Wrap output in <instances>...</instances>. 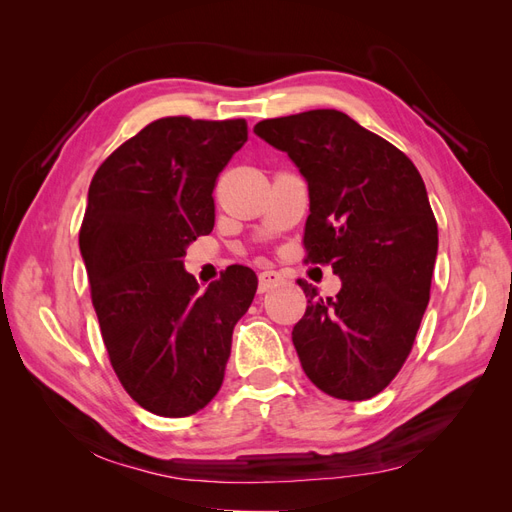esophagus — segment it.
<instances>
[{
    "label": "esophagus",
    "mask_w": 512,
    "mask_h": 512,
    "mask_svg": "<svg viewBox=\"0 0 512 512\" xmlns=\"http://www.w3.org/2000/svg\"><path fill=\"white\" fill-rule=\"evenodd\" d=\"M286 284V277L280 271H262L258 275V290L260 292H269L277 286H284Z\"/></svg>",
    "instance_id": "34e87169"
}]
</instances>
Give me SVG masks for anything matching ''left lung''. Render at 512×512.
<instances>
[{"label": "left lung", "mask_w": 512, "mask_h": 512, "mask_svg": "<svg viewBox=\"0 0 512 512\" xmlns=\"http://www.w3.org/2000/svg\"><path fill=\"white\" fill-rule=\"evenodd\" d=\"M254 132L286 151L309 188L305 262L331 265L342 290L307 299L292 344L307 378L337 399L384 391L404 367L429 303L438 224L404 151L333 108L265 119Z\"/></svg>", "instance_id": "8db88e82"}]
</instances>
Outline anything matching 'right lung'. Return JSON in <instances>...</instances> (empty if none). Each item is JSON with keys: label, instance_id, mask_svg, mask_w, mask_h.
Segmentation results:
<instances>
[{"label": "right lung", "instance_id": "right-lung-1", "mask_svg": "<svg viewBox=\"0 0 512 512\" xmlns=\"http://www.w3.org/2000/svg\"><path fill=\"white\" fill-rule=\"evenodd\" d=\"M247 141L245 119L162 117L96 170L79 232L108 359L145 410L181 418L218 395L232 329L258 277L235 267L198 290L185 247L215 224L218 175Z\"/></svg>", "mask_w": 512, "mask_h": 512}]
</instances>
